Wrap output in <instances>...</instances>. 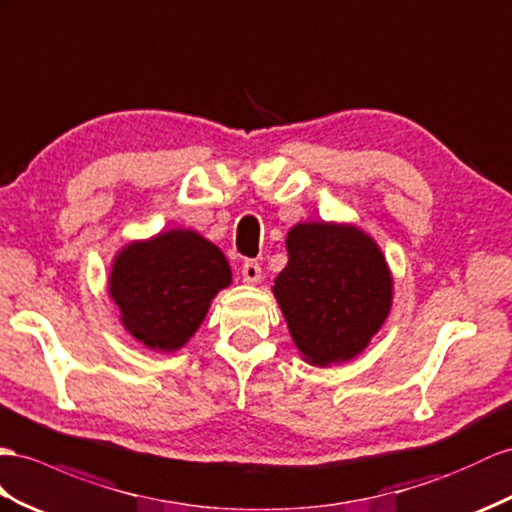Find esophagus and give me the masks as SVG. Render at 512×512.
Masks as SVG:
<instances>
[{"label": "esophagus", "mask_w": 512, "mask_h": 512, "mask_svg": "<svg viewBox=\"0 0 512 512\" xmlns=\"http://www.w3.org/2000/svg\"><path fill=\"white\" fill-rule=\"evenodd\" d=\"M242 279H244V283H248V285H255V283H259L261 281V266L257 264V261H244V266H242Z\"/></svg>", "instance_id": "esophagus-1"}]
</instances>
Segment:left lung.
<instances>
[{
    "label": "left lung",
    "mask_w": 512,
    "mask_h": 512,
    "mask_svg": "<svg viewBox=\"0 0 512 512\" xmlns=\"http://www.w3.org/2000/svg\"><path fill=\"white\" fill-rule=\"evenodd\" d=\"M272 292L305 361L355 359L389 316L393 279L381 248L359 227L298 222Z\"/></svg>",
    "instance_id": "obj_1"
}]
</instances>
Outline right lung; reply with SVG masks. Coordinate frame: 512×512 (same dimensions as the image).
Segmentation results:
<instances>
[{
	"mask_svg": "<svg viewBox=\"0 0 512 512\" xmlns=\"http://www.w3.org/2000/svg\"><path fill=\"white\" fill-rule=\"evenodd\" d=\"M229 283L218 246L196 231L170 229L119 251L108 285L127 333L151 350L173 352L188 344Z\"/></svg>",
	"mask_w": 512,
	"mask_h": 512,
	"instance_id": "1",
	"label": "right lung"
}]
</instances>
